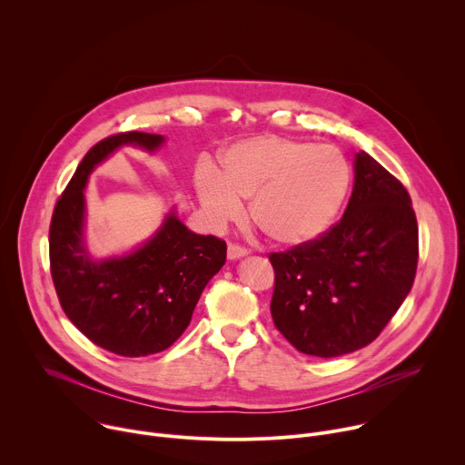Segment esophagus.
I'll return each instance as SVG.
<instances>
[{"instance_id":"34e87169","label":"esophagus","mask_w":465,"mask_h":465,"mask_svg":"<svg viewBox=\"0 0 465 465\" xmlns=\"http://www.w3.org/2000/svg\"><path fill=\"white\" fill-rule=\"evenodd\" d=\"M248 253V248L237 244V242H230L228 244V257L230 259H239V257H244Z\"/></svg>"}]
</instances>
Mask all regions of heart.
<instances>
[{"mask_svg": "<svg viewBox=\"0 0 465 465\" xmlns=\"http://www.w3.org/2000/svg\"><path fill=\"white\" fill-rule=\"evenodd\" d=\"M350 180V163L337 147L262 136L233 145L221 173L203 165L196 191L213 224L237 221L241 198H252V224L276 244L298 246L333 223Z\"/></svg>", "mask_w": 465, "mask_h": 465, "instance_id": "b5f03b06", "label": "heart"}]
</instances>
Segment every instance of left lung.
<instances>
[{"label":"left lung","mask_w":465,"mask_h":465,"mask_svg":"<svg viewBox=\"0 0 465 465\" xmlns=\"http://www.w3.org/2000/svg\"><path fill=\"white\" fill-rule=\"evenodd\" d=\"M418 255L409 191L359 153L342 219L305 244L269 253L276 329L300 353L322 359L368 346L411 292Z\"/></svg>","instance_id":"left-lung-1"}]
</instances>
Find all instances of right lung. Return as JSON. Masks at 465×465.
Wrapping results in <instances>:
<instances>
[{"instance_id":"1","label":"right lung","mask_w":465,"mask_h":465,"mask_svg":"<svg viewBox=\"0 0 465 465\" xmlns=\"http://www.w3.org/2000/svg\"><path fill=\"white\" fill-rule=\"evenodd\" d=\"M163 138L119 132L95 143L56 201L49 226V267L62 311L95 346L121 357L167 350L187 329L208 282L223 269L226 242L189 232L173 213L140 250L92 261L83 242L84 185L119 145L154 151Z\"/></svg>"}]
</instances>
